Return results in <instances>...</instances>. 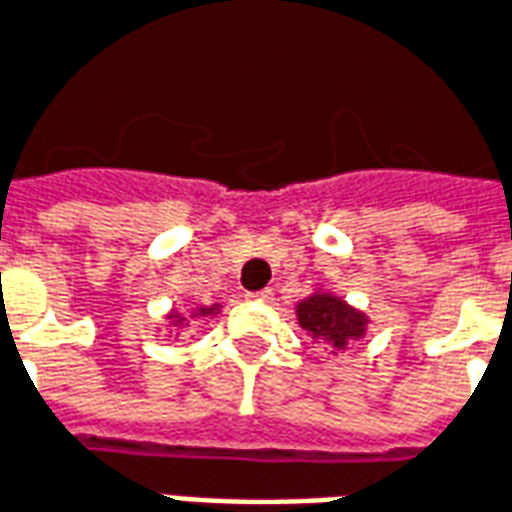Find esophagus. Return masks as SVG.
<instances>
[{
	"mask_svg": "<svg viewBox=\"0 0 512 512\" xmlns=\"http://www.w3.org/2000/svg\"><path fill=\"white\" fill-rule=\"evenodd\" d=\"M246 298H252V301H260V304H268V301L274 298V293H271V290H257V293H249Z\"/></svg>",
	"mask_w": 512,
	"mask_h": 512,
	"instance_id": "obj_1",
	"label": "esophagus"
}]
</instances>
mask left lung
<instances>
[{
  "label": "left lung",
  "instance_id": "obj_1",
  "mask_svg": "<svg viewBox=\"0 0 512 512\" xmlns=\"http://www.w3.org/2000/svg\"><path fill=\"white\" fill-rule=\"evenodd\" d=\"M298 325L304 328L312 339L325 342L333 350H347V344L358 342L366 336L369 317L358 309H352L339 295L317 290L295 306Z\"/></svg>",
  "mask_w": 512,
  "mask_h": 512
}]
</instances>
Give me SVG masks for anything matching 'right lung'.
I'll return each mask as SVG.
<instances>
[{"instance_id": "add662e5", "label": "right lung", "mask_w": 512, "mask_h": 512, "mask_svg": "<svg viewBox=\"0 0 512 512\" xmlns=\"http://www.w3.org/2000/svg\"><path fill=\"white\" fill-rule=\"evenodd\" d=\"M217 312H219V304H214V306H195V309L189 312V317H211V314H217ZM168 320H170V325H173V328H184V325H189L187 317H184V314H181V312H176V309H173V312L168 314Z\"/></svg>"}]
</instances>
